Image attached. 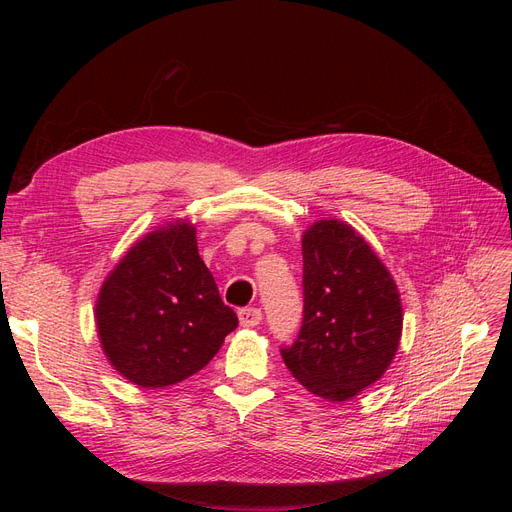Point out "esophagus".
<instances>
[{"label": "esophagus", "instance_id": "esophagus-1", "mask_svg": "<svg viewBox=\"0 0 512 512\" xmlns=\"http://www.w3.org/2000/svg\"><path fill=\"white\" fill-rule=\"evenodd\" d=\"M239 322H241V327H258V324L262 322V312L258 307L239 309Z\"/></svg>", "mask_w": 512, "mask_h": 512}]
</instances>
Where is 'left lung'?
I'll list each match as a JSON object with an SVG mask.
<instances>
[{
    "mask_svg": "<svg viewBox=\"0 0 512 512\" xmlns=\"http://www.w3.org/2000/svg\"><path fill=\"white\" fill-rule=\"evenodd\" d=\"M303 324L282 348L307 391L346 401L393 363L404 314L397 284L350 224L318 220L303 232Z\"/></svg>",
    "mask_w": 512,
    "mask_h": 512,
    "instance_id": "obj_1",
    "label": "left lung"
}]
</instances>
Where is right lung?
Returning <instances> with one entry per match:
<instances>
[{"instance_id":"right-lung-1","label":"right lung","mask_w":512,"mask_h":512,"mask_svg":"<svg viewBox=\"0 0 512 512\" xmlns=\"http://www.w3.org/2000/svg\"><path fill=\"white\" fill-rule=\"evenodd\" d=\"M237 324L198 256L188 220L168 222L136 241L96 301L108 363L143 389H164L196 374Z\"/></svg>"}]
</instances>
